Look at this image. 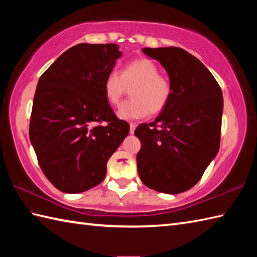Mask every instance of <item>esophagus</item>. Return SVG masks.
I'll list each match as a JSON object with an SVG mask.
<instances>
[{
	"label": "esophagus",
	"mask_w": 257,
	"mask_h": 257,
	"mask_svg": "<svg viewBox=\"0 0 257 257\" xmlns=\"http://www.w3.org/2000/svg\"><path fill=\"white\" fill-rule=\"evenodd\" d=\"M129 127H130V129H129V133L133 135V134L135 133V129H136V123H135V122H132V123L129 124Z\"/></svg>",
	"instance_id": "obj_1"
}]
</instances>
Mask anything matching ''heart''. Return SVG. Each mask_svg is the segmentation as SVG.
I'll list each match as a JSON object with an SVG mask.
<instances>
[{"instance_id": "obj_1", "label": "heart", "mask_w": 257, "mask_h": 257, "mask_svg": "<svg viewBox=\"0 0 257 257\" xmlns=\"http://www.w3.org/2000/svg\"><path fill=\"white\" fill-rule=\"evenodd\" d=\"M130 88L133 98L119 107L117 116L122 120L143 119L165 109L172 96V85L168 77L159 74V67L148 58L127 63L121 74L112 69L103 80V91L108 102L118 106Z\"/></svg>"}]
</instances>
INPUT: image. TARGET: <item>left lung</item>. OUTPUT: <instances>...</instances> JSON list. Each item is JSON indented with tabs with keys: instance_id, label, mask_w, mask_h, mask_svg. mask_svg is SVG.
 Wrapping results in <instances>:
<instances>
[{
	"instance_id": "obj_1",
	"label": "left lung",
	"mask_w": 257,
	"mask_h": 257,
	"mask_svg": "<svg viewBox=\"0 0 257 257\" xmlns=\"http://www.w3.org/2000/svg\"><path fill=\"white\" fill-rule=\"evenodd\" d=\"M143 52L165 67L172 96L154 122L136 129L141 143L138 173L152 190L181 193L199 182L219 151L222 90L210 70L182 48L148 47Z\"/></svg>"
}]
</instances>
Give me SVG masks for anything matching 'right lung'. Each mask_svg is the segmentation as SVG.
Returning a JSON list of instances; mask_svg holds the SVG:
<instances>
[{
    "mask_svg": "<svg viewBox=\"0 0 257 257\" xmlns=\"http://www.w3.org/2000/svg\"><path fill=\"white\" fill-rule=\"evenodd\" d=\"M120 56L116 44L81 43L38 80L30 140L43 172L62 192L80 193L99 184L109 158L129 134L103 91L106 75Z\"/></svg>",
    "mask_w": 257,
    "mask_h": 257,
    "instance_id": "right-lung-1",
    "label": "right lung"
}]
</instances>
